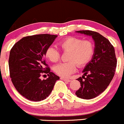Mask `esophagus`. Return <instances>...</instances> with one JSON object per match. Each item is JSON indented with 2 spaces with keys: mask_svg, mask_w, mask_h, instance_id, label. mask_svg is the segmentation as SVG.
<instances>
[{
  "mask_svg": "<svg viewBox=\"0 0 124 124\" xmlns=\"http://www.w3.org/2000/svg\"><path fill=\"white\" fill-rule=\"evenodd\" d=\"M60 79L62 80H63V81H66V82H69L71 81V80L68 79H66V78H62V77H61Z\"/></svg>",
  "mask_w": 124,
  "mask_h": 124,
  "instance_id": "obj_1",
  "label": "esophagus"
}]
</instances>
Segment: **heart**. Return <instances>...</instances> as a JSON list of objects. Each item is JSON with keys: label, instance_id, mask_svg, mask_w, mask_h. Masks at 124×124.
<instances>
[{"label": "heart", "instance_id": "heart-1", "mask_svg": "<svg viewBox=\"0 0 124 124\" xmlns=\"http://www.w3.org/2000/svg\"><path fill=\"white\" fill-rule=\"evenodd\" d=\"M58 46L62 51H69L67 60L54 67L56 74L63 78H67L75 72L78 66L82 67L87 64L94 53V46L90 40H83L75 37H69L61 40ZM45 57L50 62H55L60 59V53L55 48L49 46L45 53Z\"/></svg>", "mask_w": 124, "mask_h": 124}]
</instances>
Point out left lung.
Segmentation results:
<instances>
[{"mask_svg": "<svg viewBox=\"0 0 124 124\" xmlns=\"http://www.w3.org/2000/svg\"><path fill=\"white\" fill-rule=\"evenodd\" d=\"M76 33L91 36L95 43L91 60L83 70L84 75L77 79L81 86L75 93L81 99H92L107 88L114 76L117 64L115 52L109 40L99 33L90 30Z\"/></svg>", "mask_w": 124, "mask_h": 124, "instance_id": "obj_1", "label": "left lung"}]
</instances>
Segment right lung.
I'll return each instance as SVG.
<instances>
[{
  "instance_id": "add662e5",
  "label": "right lung",
  "mask_w": 124,
  "mask_h": 124,
  "mask_svg": "<svg viewBox=\"0 0 124 124\" xmlns=\"http://www.w3.org/2000/svg\"><path fill=\"white\" fill-rule=\"evenodd\" d=\"M57 35L36 34L24 37L11 49L9 58L10 77L16 90L27 99L40 101L49 96L59 76L46 64L45 53ZM46 73L48 78L41 80Z\"/></svg>"
}]
</instances>
